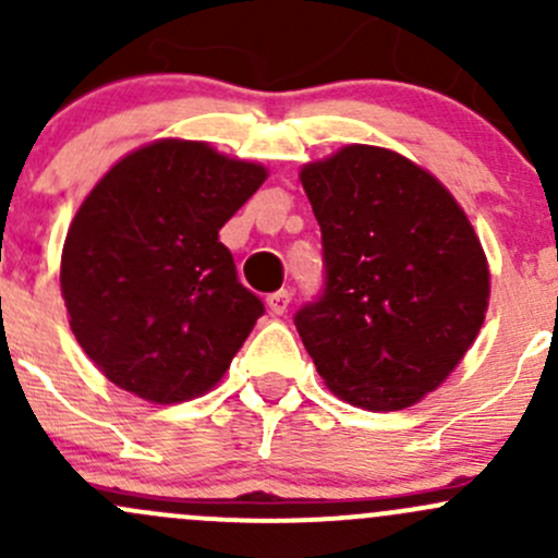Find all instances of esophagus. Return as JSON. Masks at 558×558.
I'll use <instances>...</instances> for the list:
<instances>
[{
	"label": "esophagus",
	"mask_w": 558,
	"mask_h": 558,
	"mask_svg": "<svg viewBox=\"0 0 558 558\" xmlns=\"http://www.w3.org/2000/svg\"><path fill=\"white\" fill-rule=\"evenodd\" d=\"M289 302H291L289 291H275V294L267 296L269 313H275V315H283L286 311H289Z\"/></svg>",
	"instance_id": "34e87169"
}]
</instances>
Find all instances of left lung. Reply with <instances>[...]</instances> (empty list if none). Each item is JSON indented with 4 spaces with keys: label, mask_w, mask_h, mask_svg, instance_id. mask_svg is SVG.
Returning a JSON list of instances; mask_svg holds the SVG:
<instances>
[{
    "label": "left lung",
    "mask_w": 558,
    "mask_h": 558,
    "mask_svg": "<svg viewBox=\"0 0 558 558\" xmlns=\"http://www.w3.org/2000/svg\"><path fill=\"white\" fill-rule=\"evenodd\" d=\"M326 291L296 331L342 402L391 413L437 391L486 320L492 272L464 207L429 170L380 145L307 161Z\"/></svg>",
    "instance_id": "8db88e82"
}]
</instances>
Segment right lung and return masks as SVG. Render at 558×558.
Returning a JSON list of instances; mask_svg holds the SVG:
<instances>
[{
    "label": "right lung",
    "instance_id": "right-lung-1",
    "mask_svg": "<svg viewBox=\"0 0 558 558\" xmlns=\"http://www.w3.org/2000/svg\"><path fill=\"white\" fill-rule=\"evenodd\" d=\"M267 174L205 140L165 137L88 191L66 229L61 296L110 384L154 404L221 384L264 305L240 286L218 232Z\"/></svg>",
    "mask_w": 558,
    "mask_h": 558
}]
</instances>
